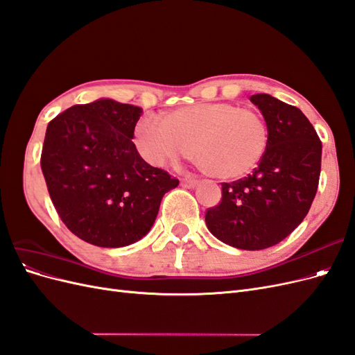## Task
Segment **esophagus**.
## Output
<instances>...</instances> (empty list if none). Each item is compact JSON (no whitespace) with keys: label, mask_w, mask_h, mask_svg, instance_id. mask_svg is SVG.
<instances>
[{"label":"esophagus","mask_w":355,"mask_h":355,"mask_svg":"<svg viewBox=\"0 0 355 355\" xmlns=\"http://www.w3.org/2000/svg\"><path fill=\"white\" fill-rule=\"evenodd\" d=\"M180 185L184 188H188V189H194L198 187V182L197 180H191V179H185L180 182Z\"/></svg>","instance_id":"1"}]
</instances>
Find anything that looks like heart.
<instances>
[{"label":"heart","mask_w":355,"mask_h":355,"mask_svg":"<svg viewBox=\"0 0 355 355\" xmlns=\"http://www.w3.org/2000/svg\"><path fill=\"white\" fill-rule=\"evenodd\" d=\"M270 135L263 116L230 102L196 103L167 112L163 123L144 116L135 145L148 164L191 158L202 173L219 180L249 175L261 163Z\"/></svg>","instance_id":"obj_1"}]
</instances>
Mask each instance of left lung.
Listing matches in <instances>:
<instances>
[{"label": "left lung", "instance_id": "1", "mask_svg": "<svg viewBox=\"0 0 355 355\" xmlns=\"http://www.w3.org/2000/svg\"><path fill=\"white\" fill-rule=\"evenodd\" d=\"M268 125L266 153L252 175L222 184V201L206 225L222 243L262 250L284 240L304 220L318 188L321 142L296 106L266 93L250 96Z\"/></svg>", "mask_w": 355, "mask_h": 355}]
</instances>
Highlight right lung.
Listing matches in <instances>:
<instances>
[{
    "label": "right lung",
    "instance_id": "add662e5",
    "mask_svg": "<svg viewBox=\"0 0 355 355\" xmlns=\"http://www.w3.org/2000/svg\"><path fill=\"white\" fill-rule=\"evenodd\" d=\"M142 108L112 99L73 105L47 125L41 170L60 219L78 239L124 247L153 228L161 200L179 185L139 155Z\"/></svg>",
    "mask_w": 355,
    "mask_h": 355
}]
</instances>
